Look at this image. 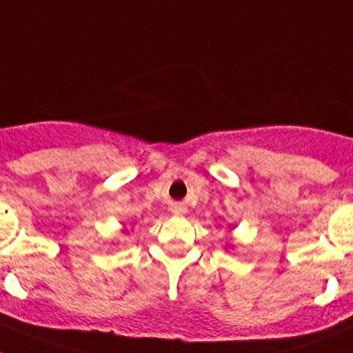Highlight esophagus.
Returning a JSON list of instances; mask_svg holds the SVG:
<instances>
[{
    "mask_svg": "<svg viewBox=\"0 0 353 353\" xmlns=\"http://www.w3.org/2000/svg\"><path fill=\"white\" fill-rule=\"evenodd\" d=\"M183 208L182 207H174V214H182Z\"/></svg>",
    "mask_w": 353,
    "mask_h": 353,
    "instance_id": "34e87169",
    "label": "esophagus"
}]
</instances>
